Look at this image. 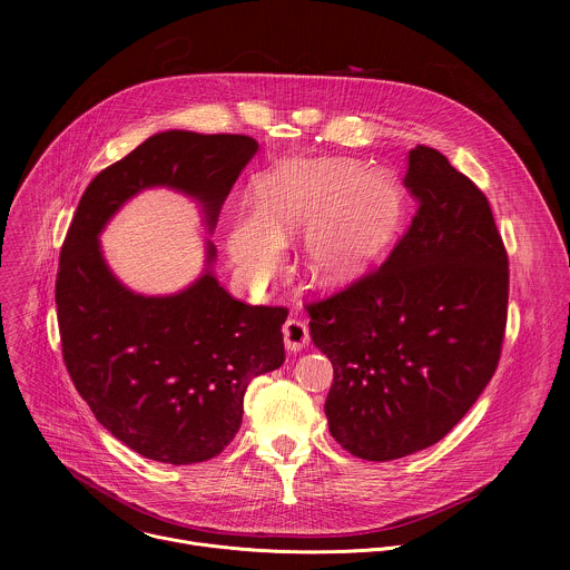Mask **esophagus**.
Returning a JSON list of instances; mask_svg holds the SVG:
<instances>
[{
	"label": "esophagus",
	"mask_w": 570,
	"mask_h": 570,
	"mask_svg": "<svg viewBox=\"0 0 570 570\" xmlns=\"http://www.w3.org/2000/svg\"><path fill=\"white\" fill-rule=\"evenodd\" d=\"M284 345H286V350L288 352H302L306 345H308V341H311V336H308V327L304 322H299V320H286V324H284Z\"/></svg>",
	"instance_id": "34e87169"
}]
</instances>
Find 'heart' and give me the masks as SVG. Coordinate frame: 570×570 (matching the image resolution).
Segmentation results:
<instances>
[{"label":"heart","instance_id":"b5f03b06","mask_svg":"<svg viewBox=\"0 0 570 570\" xmlns=\"http://www.w3.org/2000/svg\"><path fill=\"white\" fill-rule=\"evenodd\" d=\"M403 214V191L385 169L345 157H284L255 185V212L227 229V253L253 282L284 266L286 243L306 232L304 257L324 286L358 279L383 255Z\"/></svg>","mask_w":570,"mask_h":570}]
</instances>
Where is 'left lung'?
I'll return each mask as SVG.
<instances>
[{
	"mask_svg": "<svg viewBox=\"0 0 570 570\" xmlns=\"http://www.w3.org/2000/svg\"><path fill=\"white\" fill-rule=\"evenodd\" d=\"M420 200L387 262L308 306L334 365L332 438L370 462L440 442L494 376L508 317V255L484 194L435 148L409 153Z\"/></svg>",
	"mask_w": 570,
	"mask_h": 570,
	"instance_id": "1",
	"label": "left lung"
}]
</instances>
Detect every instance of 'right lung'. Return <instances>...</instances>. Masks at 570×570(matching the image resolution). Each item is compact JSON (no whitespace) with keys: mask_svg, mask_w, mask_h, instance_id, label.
<instances>
[{"mask_svg":"<svg viewBox=\"0 0 570 570\" xmlns=\"http://www.w3.org/2000/svg\"><path fill=\"white\" fill-rule=\"evenodd\" d=\"M257 150L246 135L155 132L90 183L62 243L56 306L67 372L99 424L148 460L196 464L234 440L248 383L284 363L288 311L234 299L214 275L209 238L189 286L135 293L108 266L99 236L146 189L196 200L212 234Z\"/></svg>","mask_w":570,"mask_h":570,"instance_id":"right-lung-1","label":"right lung"}]
</instances>
